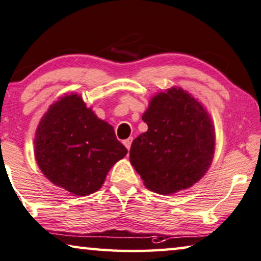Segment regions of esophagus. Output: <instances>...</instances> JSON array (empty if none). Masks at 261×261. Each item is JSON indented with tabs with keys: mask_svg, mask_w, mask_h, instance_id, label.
<instances>
[{
	"mask_svg": "<svg viewBox=\"0 0 261 261\" xmlns=\"http://www.w3.org/2000/svg\"><path fill=\"white\" fill-rule=\"evenodd\" d=\"M131 143H132V138L130 137V138H127V139H125V141H123V144L124 145H125V147L127 150H130V147H131Z\"/></svg>",
	"mask_w": 261,
	"mask_h": 261,
	"instance_id": "1",
	"label": "esophagus"
}]
</instances>
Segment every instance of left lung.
I'll use <instances>...</instances> for the list:
<instances>
[{"instance_id":"left-lung-1","label":"left lung","mask_w":261,"mask_h":261,"mask_svg":"<svg viewBox=\"0 0 261 261\" xmlns=\"http://www.w3.org/2000/svg\"><path fill=\"white\" fill-rule=\"evenodd\" d=\"M147 131L134 139L130 163L151 191L172 194L207 172L216 150L211 116L180 87L158 92L142 116Z\"/></svg>"}]
</instances>
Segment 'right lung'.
<instances>
[{
  "mask_svg": "<svg viewBox=\"0 0 261 261\" xmlns=\"http://www.w3.org/2000/svg\"><path fill=\"white\" fill-rule=\"evenodd\" d=\"M38 168L58 188L89 196L98 191L110 169L127 153L112 125L96 116L77 93L49 107L35 134Z\"/></svg>",
  "mask_w": 261,
  "mask_h": 261,
  "instance_id": "add662e5",
  "label": "right lung"
}]
</instances>
